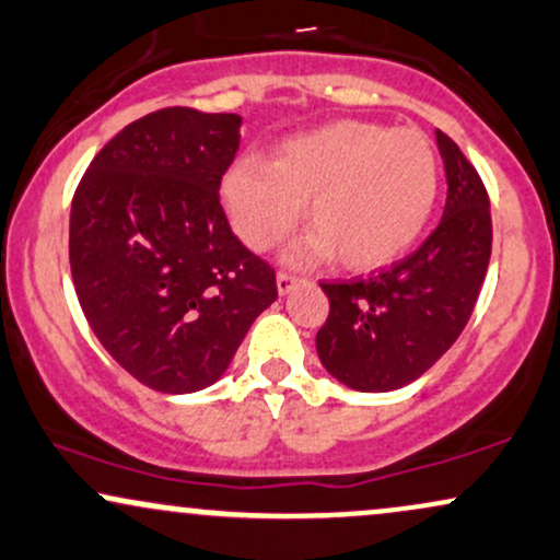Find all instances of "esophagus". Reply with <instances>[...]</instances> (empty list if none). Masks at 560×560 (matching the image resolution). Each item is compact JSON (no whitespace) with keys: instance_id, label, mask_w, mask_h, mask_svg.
<instances>
[{"instance_id":"34e87169","label":"esophagus","mask_w":560,"mask_h":560,"mask_svg":"<svg viewBox=\"0 0 560 560\" xmlns=\"http://www.w3.org/2000/svg\"><path fill=\"white\" fill-rule=\"evenodd\" d=\"M294 287H298V276L284 271L276 276V289H279V294H289Z\"/></svg>"}]
</instances>
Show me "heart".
Masks as SVG:
<instances>
[{
	"label": "heart",
	"instance_id": "heart-1",
	"mask_svg": "<svg viewBox=\"0 0 560 560\" xmlns=\"http://www.w3.org/2000/svg\"><path fill=\"white\" fill-rule=\"evenodd\" d=\"M438 192L441 161L425 132L360 119L292 135L273 148L271 164L242 156L221 179V203L247 247L279 245L307 203L315 232L287 258L307 262L336 253L349 271H375L412 250Z\"/></svg>",
	"mask_w": 560,
	"mask_h": 560
}]
</instances>
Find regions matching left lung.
<instances>
[{
	"label": "left lung",
	"instance_id": "8db88e82",
	"mask_svg": "<svg viewBox=\"0 0 560 560\" xmlns=\"http://www.w3.org/2000/svg\"><path fill=\"white\" fill-rule=\"evenodd\" d=\"M435 143L448 182L435 232L373 279L320 284L331 313L315 349L347 388L383 394L409 386L459 339L480 298L493 245L488 192L448 135L435 130Z\"/></svg>",
	"mask_w": 560,
	"mask_h": 560
}]
</instances>
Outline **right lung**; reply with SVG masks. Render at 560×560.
Masks as SVG:
<instances>
[{"instance_id":"right-lung-1","label":"right lung","mask_w":560,"mask_h":560,"mask_svg":"<svg viewBox=\"0 0 560 560\" xmlns=\"http://www.w3.org/2000/svg\"><path fill=\"white\" fill-rule=\"evenodd\" d=\"M240 127V114L187 106L145 114L101 148L72 198L70 268L88 326L161 394L219 381L279 294L219 203Z\"/></svg>"}]
</instances>
